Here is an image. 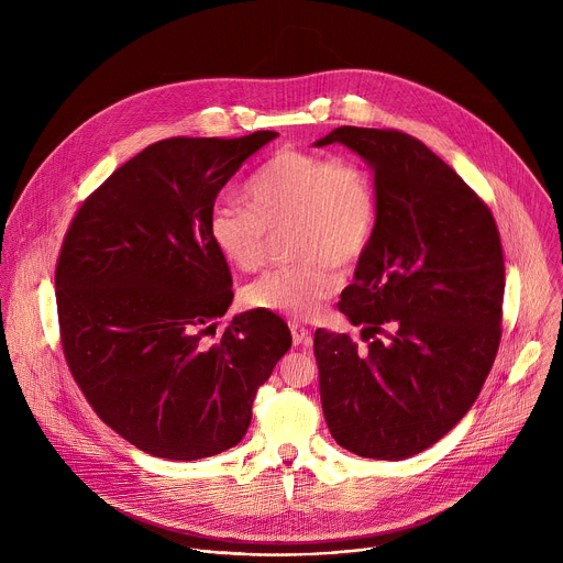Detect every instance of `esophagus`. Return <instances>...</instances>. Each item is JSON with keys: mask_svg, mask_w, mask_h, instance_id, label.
Returning a JSON list of instances; mask_svg holds the SVG:
<instances>
[{"mask_svg": "<svg viewBox=\"0 0 563 563\" xmlns=\"http://www.w3.org/2000/svg\"><path fill=\"white\" fill-rule=\"evenodd\" d=\"M289 330H291V341L294 345H307L311 341V334L307 328H302L300 323H289Z\"/></svg>", "mask_w": 563, "mask_h": 563, "instance_id": "esophagus-1", "label": "esophagus"}]
</instances>
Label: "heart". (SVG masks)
<instances>
[{
	"label": "heart",
	"instance_id": "1",
	"mask_svg": "<svg viewBox=\"0 0 563 563\" xmlns=\"http://www.w3.org/2000/svg\"><path fill=\"white\" fill-rule=\"evenodd\" d=\"M247 207L216 205L207 231L216 252L240 272H256L269 233L289 224L296 258L252 280L243 300L261 311L313 318L341 289L343 267L358 265L376 238L378 194L358 159L280 148L250 178Z\"/></svg>",
	"mask_w": 563,
	"mask_h": 563
}]
</instances>
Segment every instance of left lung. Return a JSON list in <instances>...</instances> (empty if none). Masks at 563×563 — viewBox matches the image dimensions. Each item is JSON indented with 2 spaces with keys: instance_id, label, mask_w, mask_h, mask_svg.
Wrapping results in <instances>:
<instances>
[{
  "instance_id": "left-lung-1",
  "label": "left lung",
  "mask_w": 563,
  "mask_h": 563,
  "mask_svg": "<svg viewBox=\"0 0 563 563\" xmlns=\"http://www.w3.org/2000/svg\"><path fill=\"white\" fill-rule=\"evenodd\" d=\"M334 142L374 169L378 229L339 302L369 345L316 330L320 404L341 448L398 461L445 437L493 369L501 238L488 205L421 140L339 126L316 144Z\"/></svg>"
}]
</instances>
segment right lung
I'll use <instances>...</instances> for the list:
<instances>
[{
	"instance_id": "add662e5",
	"label": "right lung",
	"mask_w": 563,
	"mask_h": 563,
	"mask_svg": "<svg viewBox=\"0 0 563 563\" xmlns=\"http://www.w3.org/2000/svg\"><path fill=\"white\" fill-rule=\"evenodd\" d=\"M276 135L148 144L85 200L64 235L55 267L64 358L96 415L146 454L196 461L240 443L258 387L291 347L285 320L258 309L207 341L233 298L209 213Z\"/></svg>"
}]
</instances>
